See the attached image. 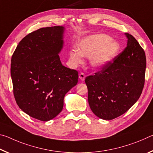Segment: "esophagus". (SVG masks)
Wrapping results in <instances>:
<instances>
[{
  "instance_id": "obj_1",
  "label": "esophagus",
  "mask_w": 153,
  "mask_h": 153,
  "mask_svg": "<svg viewBox=\"0 0 153 153\" xmlns=\"http://www.w3.org/2000/svg\"><path fill=\"white\" fill-rule=\"evenodd\" d=\"M85 77H86V76H85V74L84 73L79 74V78L80 80H81V81H84V80L85 79Z\"/></svg>"
}]
</instances>
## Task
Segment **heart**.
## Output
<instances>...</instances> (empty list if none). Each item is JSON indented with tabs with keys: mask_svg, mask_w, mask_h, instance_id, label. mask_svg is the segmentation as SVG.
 Segmentation results:
<instances>
[{
	"mask_svg": "<svg viewBox=\"0 0 153 153\" xmlns=\"http://www.w3.org/2000/svg\"><path fill=\"white\" fill-rule=\"evenodd\" d=\"M77 48L69 52V63L77 66L83 63V56L90 57V63L94 68H102L110 63L117 55L120 45L104 33H97L84 37L77 41Z\"/></svg>",
	"mask_w": 153,
	"mask_h": 153,
	"instance_id": "b5f03b06",
	"label": "heart"
}]
</instances>
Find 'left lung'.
<instances>
[{"instance_id": "left-lung-1", "label": "left lung", "mask_w": 153, "mask_h": 153, "mask_svg": "<svg viewBox=\"0 0 153 153\" xmlns=\"http://www.w3.org/2000/svg\"><path fill=\"white\" fill-rule=\"evenodd\" d=\"M125 35L128 42L122 53L85 79L90 107L94 115L105 120H113L128 111L144 88L145 53L133 36Z\"/></svg>"}]
</instances>
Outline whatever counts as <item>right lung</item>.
I'll use <instances>...</instances> for the list:
<instances>
[{"label":"right lung","instance_id":"1","mask_svg":"<svg viewBox=\"0 0 153 153\" xmlns=\"http://www.w3.org/2000/svg\"><path fill=\"white\" fill-rule=\"evenodd\" d=\"M65 27H42L18 44L11 58L13 94L19 107L36 120L48 121L61 112L65 95L78 73L62 65Z\"/></svg>","mask_w":153,"mask_h":153}]
</instances>
